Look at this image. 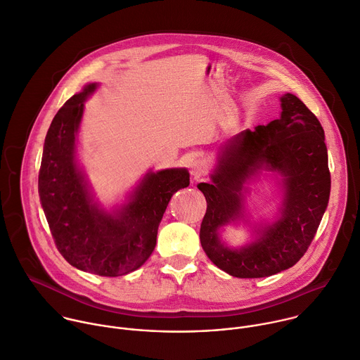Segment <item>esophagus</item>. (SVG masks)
I'll return each instance as SVG.
<instances>
[{"label":"esophagus","instance_id":"esophagus-1","mask_svg":"<svg viewBox=\"0 0 360 360\" xmlns=\"http://www.w3.org/2000/svg\"><path fill=\"white\" fill-rule=\"evenodd\" d=\"M188 167H190V173H191V176H193V180L201 179V177L205 176L207 172H208V163H207V160L202 159V158H194V159L190 162Z\"/></svg>","mask_w":360,"mask_h":360}]
</instances>
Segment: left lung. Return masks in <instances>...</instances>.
<instances>
[{"instance_id":"1","label":"left lung","mask_w":360,"mask_h":360,"mask_svg":"<svg viewBox=\"0 0 360 360\" xmlns=\"http://www.w3.org/2000/svg\"><path fill=\"white\" fill-rule=\"evenodd\" d=\"M281 108L279 119L227 140L211 183L197 186L207 201L201 247L215 265L237 278H264L294 266L311 245L328 207L330 173L323 129L292 94L281 98ZM262 168L284 177L280 217L252 243L231 250L218 231L242 218L243 184Z\"/></svg>"}]
</instances>
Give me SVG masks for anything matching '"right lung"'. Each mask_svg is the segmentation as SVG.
Instances as JSON below:
<instances>
[{
    "mask_svg": "<svg viewBox=\"0 0 360 360\" xmlns=\"http://www.w3.org/2000/svg\"><path fill=\"white\" fill-rule=\"evenodd\" d=\"M96 86L86 85L55 115L44 143L38 193L62 257L81 271L120 276L152 255L167 204L190 184V174L186 169L150 172L120 208H99L75 156L84 102Z\"/></svg>",
    "mask_w": 360,
    "mask_h": 360,
    "instance_id": "obj_1",
    "label": "right lung"
}]
</instances>
